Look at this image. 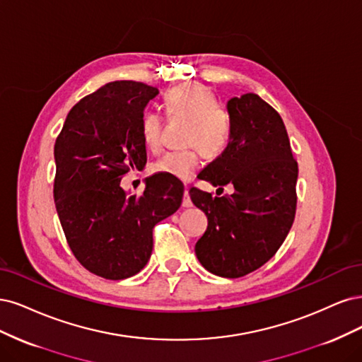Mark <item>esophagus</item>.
I'll return each instance as SVG.
<instances>
[{
	"mask_svg": "<svg viewBox=\"0 0 362 362\" xmlns=\"http://www.w3.org/2000/svg\"><path fill=\"white\" fill-rule=\"evenodd\" d=\"M182 206H183V207H191V206H192V200H191V197H189V188H188V186H186V188H185Z\"/></svg>",
	"mask_w": 362,
	"mask_h": 362,
	"instance_id": "esophagus-1",
	"label": "esophagus"
}]
</instances>
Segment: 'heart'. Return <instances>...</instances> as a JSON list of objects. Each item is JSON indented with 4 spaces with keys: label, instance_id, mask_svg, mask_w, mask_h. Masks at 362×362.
<instances>
[{
    "label": "heart",
    "instance_id": "b5f03b06",
    "mask_svg": "<svg viewBox=\"0 0 362 362\" xmlns=\"http://www.w3.org/2000/svg\"><path fill=\"white\" fill-rule=\"evenodd\" d=\"M165 107L171 115L189 119L188 144L200 146L209 155H218L227 147L231 135L230 120L218 108V99L211 88L195 83L174 87L165 98ZM139 131L148 148H158L162 141V115L156 110H146L139 120ZM200 164V150L192 147L167 151L153 162L151 170L186 180L192 177Z\"/></svg>",
    "mask_w": 362,
    "mask_h": 362
}]
</instances>
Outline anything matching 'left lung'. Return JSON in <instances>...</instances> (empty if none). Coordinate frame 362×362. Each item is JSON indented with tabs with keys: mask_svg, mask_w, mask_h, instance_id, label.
Masks as SVG:
<instances>
[{
	"mask_svg": "<svg viewBox=\"0 0 362 362\" xmlns=\"http://www.w3.org/2000/svg\"><path fill=\"white\" fill-rule=\"evenodd\" d=\"M231 135L227 148L198 177L214 186L233 185L231 195L189 189L207 216L195 243L197 259L218 276L239 278L272 259L296 212L298 164L279 114L259 95L227 102ZM223 189V188H219Z\"/></svg>",
	"mask_w": 362,
	"mask_h": 362,
	"instance_id": "1",
	"label": "left lung"
}]
</instances>
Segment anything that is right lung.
<instances>
[{
	"label": "right lung",
	"mask_w": 362,
	"mask_h": 362,
	"mask_svg": "<svg viewBox=\"0 0 362 362\" xmlns=\"http://www.w3.org/2000/svg\"><path fill=\"white\" fill-rule=\"evenodd\" d=\"M159 93L135 81H114L81 99L58 135L54 202L69 247L91 274L124 279L147 264L153 227L177 211L183 183L167 174L146 179L143 195L120 180L147 162L139 120Z\"/></svg>",
	"instance_id": "obj_1"
}]
</instances>
